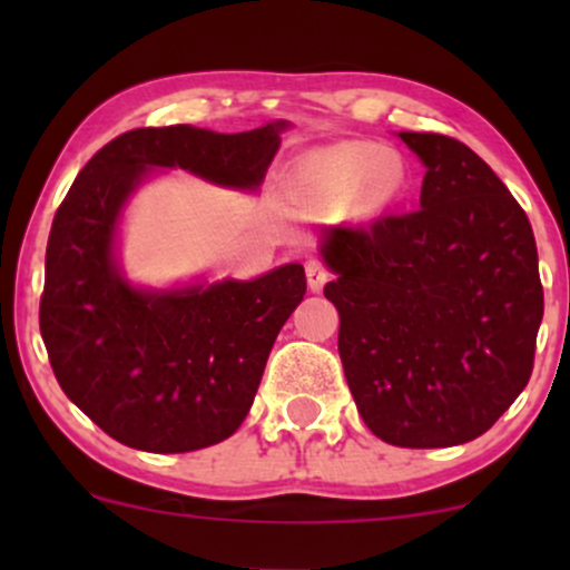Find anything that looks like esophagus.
Listing matches in <instances>:
<instances>
[{"mask_svg": "<svg viewBox=\"0 0 570 570\" xmlns=\"http://www.w3.org/2000/svg\"><path fill=\"white\" fill-rule=\"evenodd\" d=\"M305 276H307V286H311L313 292H322V286L326 284V281H330V267H326L322 259H307L305 263Z\"/></svg>", "mask_w": 570, "mask_h": 570, "instance_id": "34e87169", "label": "esophagus"}]
</instances>
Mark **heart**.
Masks as SVG:
<instances>
[{
	"label": "heart",
	"mask_w": 570,
	"mask_h": 570,
	"mask_svg": "<svg viewBox=\"0 0 570 570\" xmlns=\"http://www.w3.org/2000/svg\"><path fill=\"white\" fill-rule=\"evenodd\" d=\"M299 179L311 193L330 200L345 198L356 189L362 206L375 212L396 198L404 168L389 149H377L367 141H343L307 158L299 168Z\"/></svg>",
	"instance_id": "obj_1"
}]
</instances>
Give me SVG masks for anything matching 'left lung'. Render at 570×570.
Segmentation results:
<instances>
[{
	"label": "left lung",
	"instance_id": "left-lung-1",
	"mask_svg": "<svg viewBox=\"0 0 570 570\" xmlns=\"http://www.w3.org/2000/svg\"><path fill=\"white\" fill-rule=\"evenodd\" d=\"M423 160L421 208L326 230L337 351L364 423L396 448L476 440L531 381L544 316L535 238L480 155L399 134Z\"/></svg>",
	"mask_w": 570,
	"mask_h": 570
}]
</instances>
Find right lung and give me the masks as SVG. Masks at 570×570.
I'll use <instances>...</instances> for the list:
<instances>
[{
  "instance_id": "right-lung-1",
  "label": "right lung",
  "mask_w": 570,
  "mask_h": 570,
  "mask_svg": "<svg viewBox=\"0 0 570 570\" xmlns=\"http://www.w3.org/2000/svg\"><path fill=\"white\" fill-rule=\"evenodd\" d=\"M284 122L246 134L136 128L85 163L45 254L39 332L56 381L98 429L147 453H189L244 423L281 326L305 294L303 265L181 292L134 289L112 259L122 203L149 168L257 187Z\"/></svg>"
}]
</instances>
